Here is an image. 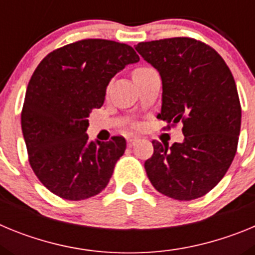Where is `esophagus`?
Instances as JSON below:
<instances>
[{
    "label": "esophagus",
    "instance_id": "1",
    "mask_svg": "<svg viewBox=\"0 0 255 255\" xmlns=\"http://www.w3.org/2000/svg\"><path fill=\"white\" fill-rule=\"evenodd\" d=\"M136 141H138V138H129L128 139V145L131 148L132 145H135V143H136Z\"/></svg>",
    "mask_w": 255,
    "mask_h": 255
}]
</instances>
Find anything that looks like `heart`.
<instances>
[{
	"mask_svg": "<svg viewBox=\"0 0 255 255\" xmlns=\"http://www.w3.org/2000/svg\"><path fill=\"white\" fill-rule=\"evenodd\" d=\"M148 70H150L149 67H139V69H135L134 73H132V76H136L139 75V74L145 73V71H148Z\"/></svg>",
	"mask_w": 255,
	"mask_h": 255,
	"instance_id": "b5f03b06",
	"label": "heart"
}]
</instances>
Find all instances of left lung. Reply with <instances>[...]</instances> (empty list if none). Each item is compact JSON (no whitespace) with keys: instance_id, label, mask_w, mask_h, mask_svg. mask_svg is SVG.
<instances>
[{"instance_id":"left-lung-1","label":"left lung","mask_w":255,"mask_h":255,"mask_svg":"<svg viewBox=\"0 0 255 255\" xmlns=\"http://www.w3.org/2000/svg\"><path fill=\"white\" fill-rule=\"evenodd\" d=\"M135 49L159 71L164 129L182 124V143L153 140L144 167L152 185L176 200L203 197L233 163L242 126L235 80L224 58L189 37L141 42Z\"/></svg>"}]
</instances>
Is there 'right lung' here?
<instances>
[{
	"label": "right lung",
	"instance_id": "obj_1",
	"mask_svg": "<svg viewBox=\"0 0 255 255\" xmlns=\"http://www.w3.org/2000/svg\"><path fill=\"white\" fill-rule=\"evenodd\" d=\"M131 46L82 39L52 51L29 80L21 129L35 176L51 193L83 200L107 186L126 140L89 141L88 116L102 107L108 83L126 65L138 62Z\"/></svg>",
	"mask_w": 255,
	"mask_h": 255
}]
</instances>
